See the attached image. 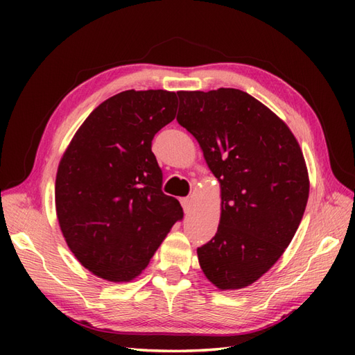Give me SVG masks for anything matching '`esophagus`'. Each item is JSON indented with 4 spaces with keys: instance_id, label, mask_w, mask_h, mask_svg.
I'll list each match as a JSON object with an SVG mask.
<instances>
[{
    "instance_id": "1",
    "label": "esophagus",
    "mask_w": 355,
    "mask_h": 355,
    "mask_svg": "<svg viewBox=\"0 0 355 355\" xmlns=\"http://www.w3.org/2000/svg\"><path fill=\"white\" fill-rule=\"evenodd\" d=\"M182 197H184V195H182Z\"/></svg>"
}]
</instances>
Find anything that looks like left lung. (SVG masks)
<instances>
[{
  "instance_id": "obj_1",
  "label": "left lung",
  "mask_w": 355,
  "mask_h": 355,
  "mask_svg": "<svg viewBox=\"0 0 355 355\" xmlns=\"http://www.w3.org/2000/svg\"><path fill=\"white\" fill-rule=\"evenodd\" d=\"M178 97L123 92L97 107L65 150L56 175V214L76 259L112 282L139 276L183 220L162 189L153 139L175 119Z\"/></svg>"
}]
</instances>
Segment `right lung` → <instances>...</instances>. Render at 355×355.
<instances>
[{
  "instance_id": "right-lung-1",
  "label": "right lung",
  "mask_w": 355,
  "mask_h": 355,
  "mask_svg": "<svg viewBox=\"0 0 355 355\" xmlns=\"http://www.w3.org/2000/svg\"><path fill=\"white\" fill-rule=\"evenodd\" d=\"M221 183V220L197 248L201 270L221 290L267 273L302 220L310 182L299 143L281 119L233 88L193 96L178 112Z\"/></svg>"
}]
</instances>
